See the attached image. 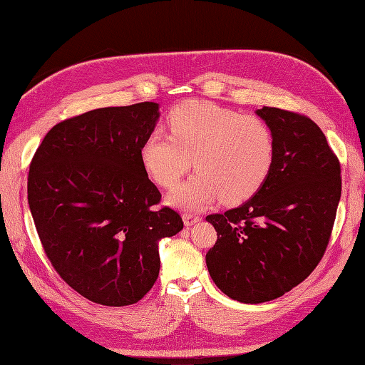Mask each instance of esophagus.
I'll list each match as a JSON object with an SVG mask.
<instances>
[{"instance_id": "34e87169", "label": "esophagus", "mask_w": 365, "mask_h": 365, "mask_svg": "<svg viewBox=\"0 0 365 365\" xmlns=\"http://www.w3.org/2000/svg\"><path fill=\"white\" fill-rule=\"evenodd\" d=\"M182 220H184V224H185L187 227H190V225H195L196 222H200L201 217L193 215V213H184V215H182Z\"/></svg>"}]
</instances>
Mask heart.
Masks as SVG:
<instances>
[{"mask_svg":"<svg viewBox=\"0 0 365 365\" xmlns=\"http://www.w3.org/2000/svg\"><path fill=\"white\" fill-rule=\"evenodd\" d=\"M169 134L152 130L140 146V161L158 185L170 189L190 169L196 173L169 195V202L197 210L220 196L240 204L271 173L275 140L267 121L242 115L212 102L185 101L165 118Z\"/></svg>","mask_w":365,"mask_h":365,"instance_id":"obj_1","label":"heart"}]
</instances>
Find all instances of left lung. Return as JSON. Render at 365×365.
Wrapping results in <instances>:
<instances>
[{"instance_id": "left-lung-1", "label": "left lung", "mask_w": 365, "mask_h": 365, "mask_svg": "<svg viewBox=\"0 0 365 365\" xmlns=\"http://www.w3.org/2000/svg\"><path fill=\"white\" fill-rule=\"evenodd\" d=\"M275 140L271 173L247 202L205 219L217 240L205 256L217 288L263 303L300 284L324 256L341 197V168L323 130L302 114L263 106Z\"/></svg>"}]
</instances>
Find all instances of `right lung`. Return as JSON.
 I'll use <instances>...</instances> for the list:
<instances>
[{"instance_id":"right-lung-1","label":"right lung","mask_w":365,"mask_h":365,"mask_svg":"<svg viewBox=\"0 0 365 365\" xmlns=\"http://www.w3.org/2000/svg\"><path fill=\"white\" fill-rule=\"evenodd\" d=\"M158 103L109 106L61 121L29 170V205L53 268L88 300L134 304L160 272L158 242L181 216L155 208L161 193L140 161Z\"/></svg>"}]
</instances>
